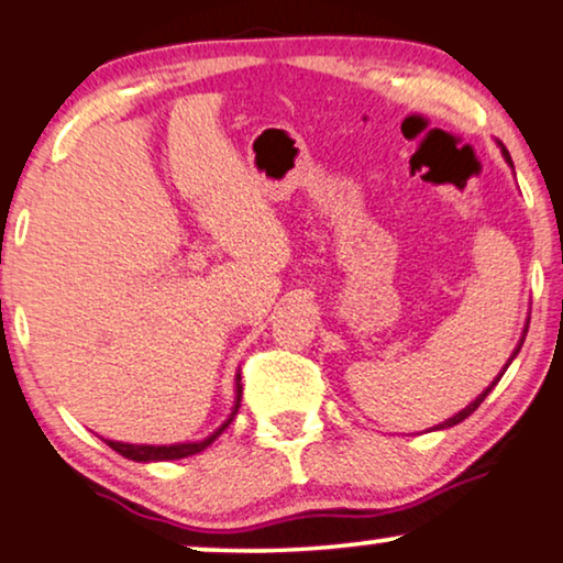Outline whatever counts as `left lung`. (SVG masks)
Returning a JSON list of instances; mask_svg holds the SVG:
<instances>
[{"instance_id":"1","label":"left lung","mask_w":563,"mask_h":563,"mask_svg":"<svg viewBox=\"0 0 563 563\" xmlns=\"http://www.w3.org/2000/svg\"><path fill=\"white\" fill-rule=\"evenodd\" d=\"M501 153H504V158H507V163H509V166H511V158H509V153H507V147H501ZM528 322H530V319H528ZM525 332H528V330H525ZM522 343H525V334H522V340H519V345L515 347V353H511V358L507 361V366H504L501 368V374L499 376H496V379L494 382H490L488 384V387H486V393H481L478 397H475V400L471 402V405H467V408L465 410H460L457 412V416H452V418H446V421L444 423H439V426H433V429H450V426H457V423H462V421H465V418L467 416H471V412H475V408H478V405L483 402V400H486V395L490 393V389H494L496 387V384H499V379H501V376H504V372H507V368H509V364H511V361H515L517 358V353H519V347H522Z\"/></svg>"}]
</instances>
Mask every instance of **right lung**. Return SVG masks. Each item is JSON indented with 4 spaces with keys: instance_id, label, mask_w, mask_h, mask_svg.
Returning <instances> with one entry per match:
<instances>
[{
    "instance_id": "1",
    "label": "right lung",
    "mask_w": 563,
    "mask_h": 563,
    "mask_svg": "<svg viewBox=\"0 0 563 563\" xmlns=\"http://www.w3.org/2000/svg\"><path fill=\"white\" fill-rule=\"evenodd\" d=\"M239 382H241V376H236V405H233V412L229 416V421L220 426V429L212 431L208 439H202V441H184V444H161V446H155V444H124V441H111V439H103V441L111 446L113 452H119V454H122V457L134 460V462H166V460L191 457V454L208 450L212 441H216L220 433H223L231 426L233 416H236L239 405H241V384Z\"/></svg>"
}]
</instances>
